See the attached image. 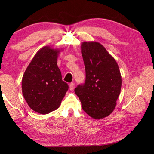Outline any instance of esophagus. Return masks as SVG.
Segmentation results:
<instances>
[{"mask_svg": "<svg viewBox=\"0 0 154 154\" xmlns=\"http://www.w3.org/2000/svg\"><path fill=\"white\" fill-rule=\"evenodd\" d=\"M75 87V83L73 82V83H71L70 85H69V89L70 91H73V89Z\"/></svg>", "mask_w": 154, "mask_h": 154, "instance_id": "1", "label": "esophagus"}]
</instances>
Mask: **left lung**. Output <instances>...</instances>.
Segmentation results:
<instances>
[{
    "label": "left lung",
    "instance_id": "left-lung-1",
    "mask_svg": "<svg viewBox=\"0 0 154 154\" xmlns=\"http://www.w3.org/2000/svg\"><path fill=\"white\" fill-rule=\"evenodd\" d=\"M81 54L86 79L75 88V93L88 115L102 119L113 112L120 93L122 77L119 65L99 42H83Z\"/></svg>",
    "mask_w": 154,
    "mask_h": 154
}]
</instances>
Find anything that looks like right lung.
Returning a JSON list of instances; mask_svg holds the SVG:
<instances>
[{"label": "right lung", "instance_id": "1", "mask_svg": "<svg viewBox=\"0 0 154 154\" xmlns=\"http://www.w3.org/2000/svg\"><path fill=\"white\" fill-rule=\"evenodd\" d=\"M61 50L44 46L26 69L22 79V94L30 109L42 114L57 109L68 90L62 80L57 60Z\"/></svg>", "mask_w": 154, "mask_h": 154}]
</instances>
